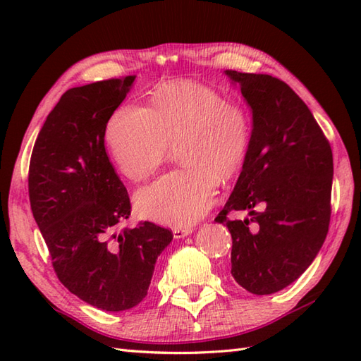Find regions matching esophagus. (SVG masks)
Listing matches in <instances>:
<instances>
[{"instance_id":"esophagus-1","label":"esophagus","mask_w":361,"mask_h":361,"mask_svg":"<svg viewBox=\"0 0 361 361\" xmlns=\"http://www.w3.org/2000/svg\"><path fill=\"white\" fill-rule=\"evenodd\" d=\"M190 233H192V228H173L175 239H183V237L189 235Z\"/></svg>"}]
</instances>
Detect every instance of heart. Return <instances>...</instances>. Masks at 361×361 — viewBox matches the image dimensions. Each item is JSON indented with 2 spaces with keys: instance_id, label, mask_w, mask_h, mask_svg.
<instances>
[{
  "instance_id": "1",
  "label": "heart",
  "mask_w": 361,
  "mask_h": 361,
  "mask_svg": "<svg viewBox=\"0 0 361 361\" xmlns=\"http://www.w3.org/2000/svg\"><path fill=\"white\" fill-rule=\"evenodd\" d=\"M180 140L181 169L161 176L135 197L142 217L169 226H188L211 208L221 183L233 180L247 159L251 118L243 105L195 82L161 87L150 109L122 105L105 130L114 164L128 180H147Z\"/></svg>"
}]
</instances>
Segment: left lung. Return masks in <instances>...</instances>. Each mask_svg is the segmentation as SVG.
Instances as JSON below:
<instances>
[{"instance_id":"left-lung-1","label":"left lung","mask_w":361,"mask_h":361,"mask_svg":"<svg viewBox=\"0 0 361 361\" xmlns=\"http://www.w3.org/2000/svg\"><path fill=\"white\" fill-rule=\"evenodd\" d=\"M252 111L251 142L233 194L216 221L233 237L231 274L252 295L296 281L323 247L331 221L332 149L286 82L226 70ZM231 210L250 218L229 221Z\"/></svg>"}]
</instances>
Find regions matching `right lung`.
<instances>
[{"label":"right lung","mask_w":361,"mask_h":361,"mask_svg":"<svg viewBox=\"0 0 361 361\" xmlns=\"http://www.w3.org/2000/svg\"><path fill=\"white\" fill-rule=\"evenodd\" d=\"M136 75L68 90L48 114L29 164V200L59 281L82 301L124 312L147 295L171 229L119 228L132 212L105 152L109 119Z\"/></svg>","instance_id":"obj_1"}]
</instances>
